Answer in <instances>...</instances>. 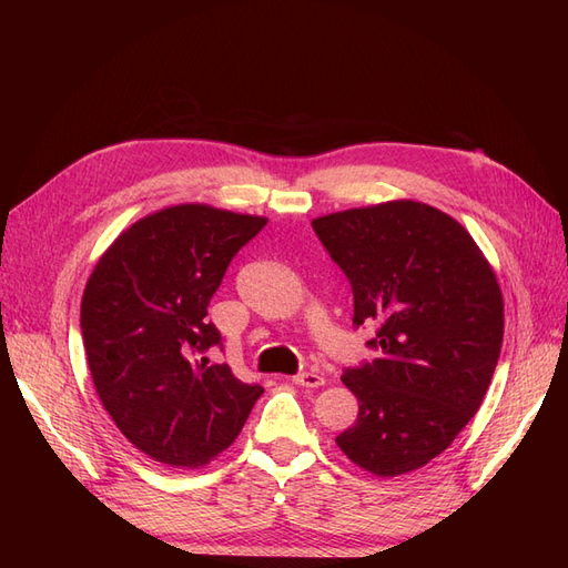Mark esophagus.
Returning <instances> with one entry per match:
<instances>
[{"mask_svg":"<svg viewBox=\"0 0 568 568\" xmlns=\"http://www.w3.org/2000/svg\"><path fill=\"white\" fill-rule=\"evenodd\" d=\"M296 386H303V388H320V386H324V376L322 374H317V372H301V374H296L294 379Z\"/></svg>","mask_w":568,"mask_h":568,"instance_id":"1","label":"esophagus"}]
</instances>
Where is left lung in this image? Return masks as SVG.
<instances>
[{
  "label": "left lung",
  "instance_id": "8db88e82",
  "mask_svg": "<svg viewBox=\"0 0 568 568\" xmlns=\"http://www.w3.org/2000/svg\"><path fill=\"white\" fill-rule=\"evenodd\" d=\"M353 288V324H376L372 363L343 372L359 403L336 436L376 476L424 467L476 415L503 348L495 272L457 220L417 201H388L313 220Z\"/></svg>",
  "mask_w": 568,
  "mask_h": 568
}]
</instances>
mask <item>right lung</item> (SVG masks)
Segmentation results:
<instances>
[{"label": "right lung", "instance_id": "obj_1", "mask_svg": "<svg viewBox=\"0 0 568 568\" xmlns=\"http://www.w3.org/2000/svg\"><path fill=\"white\" fill-rule=\"evenodd\" d=\"M265 225L203 203L163 209L120 234L84 286L80 329L99 400L168 467H203L230 448L263 395L199 355L222 348L209 303Z\"/></svg>", "mask_w": 568, "mask_h": 568}]
</instances>
